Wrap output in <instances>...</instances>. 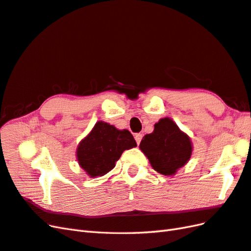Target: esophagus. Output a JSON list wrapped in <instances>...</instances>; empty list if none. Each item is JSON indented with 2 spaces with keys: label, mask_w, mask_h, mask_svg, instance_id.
Returning a JSON list of instances; mask_svg holds the SVG:
<instances>
[{
  "label": "esophagus",
  "mask_w": 251,
  "mask_h": 251,
  "mask_svg": "<svg viewBox=\"0 0 251 251\" xmlns=\"http://www.w3.org/2000/svg\"><path fill=\"white\" fill-rule=\"evenodd\" d=\"M142 134L141 133H136L134 134V139H136V142H137V144H140V142H141V140H142Z\"/></svg>",
  "instance_id": "1"
}]
</instances>
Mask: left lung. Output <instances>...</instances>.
<instances>
[{
	"mask_svg": "<svg viewBox=\"0 0 251 251\" xmlns=\"http://www.w3.org/2000/svg\"><path fill=\"white\" fill-rule=\"evenodd\" d=\"M140 150L149 158L153 170L162 175H174L190 160L192 144L174 122L164 118L155 124L151 133L143 137Z\"/></svg>",
	"mask_w": 251,
	"mask_h": 251,
	"instance_id": "1",
	"label": "left lung"
}]
</instances>
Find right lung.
Wrapping results in <instances>:
<instances>
[{"mask_svg": "<svg viewBox=\"0 0 251 251\" xmlns=\"http://www.w3.org/2000/svg\"><path fill=\"white\" fill-rule=\"evenodd\" d=\"M132 134L113 125L98 122L77 149V160L90 177L104 176L110 172L125 150L136 147Z\"/></svg>", "mask_w": 251, "mask_h": 251, "instance_id": "add662e5", "label": "right lung"}]
</instances>
